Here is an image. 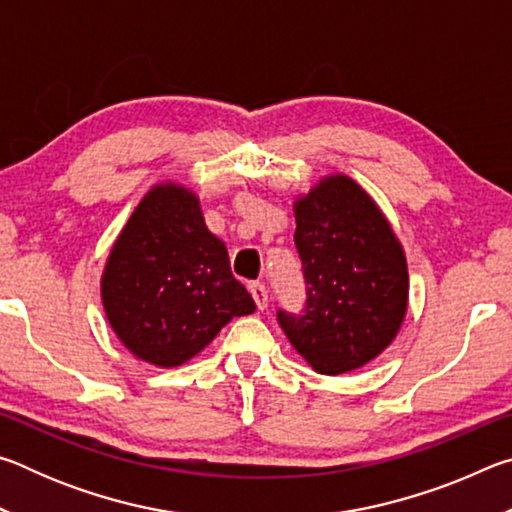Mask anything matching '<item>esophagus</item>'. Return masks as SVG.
<instances>
[{
  "label": "esophagus",
  "instance_id": "34e87169",
  "mask_svg": "<svg viewBox=\"0 0 512 512\" xmlns=\"http://www.w3.org/2000/svg\"><path fill=\"white\" fill-rule=\"evenodd\" d=\"M250 293H253L257 309H266L268 307V291L262 282H253L250 284Z\"/></svg>",
  "mask_w": 512,
  "mask_h": 512
}]
</instances>
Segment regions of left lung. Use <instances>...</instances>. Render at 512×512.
Instances as JSON below:
<instances>
[{
    "instance_id": "1",
    "label": "left lung",
    "mask_w": 512,
    "mask_h": 512,
    "mask_svg": "<svg viewBox=\"0 0 512 512\" xmlns=\"http://www.w3.org/2000/svg\"><path fill=\"white\" fill-rule=\"evenodd\" d=\"M305 307L277 323L320 375L357 370L384 352L406 314V257L386 216L348 176H329L296 201Z\"/></svg>"
}]
</instances>
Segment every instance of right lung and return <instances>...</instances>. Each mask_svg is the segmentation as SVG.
Instances as JSON below:
<instances>
[{
	"label": "right lung",
	"mask_w": 512,
	"mask_h": 512,
	"mask_svg": "<svg viewBox=\"0 0 512 512\" xmlns=\"http://www.w3.org/2000/svg\"><path fill=\"white\" fill-rule=\"evenodd\" d=\"M101 298L121 343L160 368L192 359L225 323L255 311L198 198L173 183L153 187L135 207L112 246Z\"/></svg>",
	"instance_id": "right-lung-1"
}]
</instances>
